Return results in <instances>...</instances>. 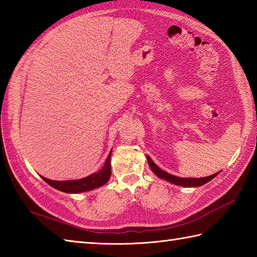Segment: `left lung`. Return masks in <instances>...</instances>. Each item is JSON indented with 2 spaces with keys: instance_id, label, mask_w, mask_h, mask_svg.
Returning a JSON list of instances; mask_svg holds the SVG:
<instances>
[{
  "instance_id": "left-lung-1",
  "label": "left lung",
  "mask_w": 257,
  "mask_h": 257,
  "mask_svg": "<svg viewBox=\"0 0 257 257\" xmlns=\"http://www.w3.org/2000/svg\"><path fill=\"white\" fill-rule=\"evenodd\" d=\"M147 160H148L149 166L151 168V170L155 172V174L157 177H159L161 179H165L167 181L171 182L173 184H177V185H181V187H200V185H203L206 182L211 181L213 178H215L219 172H216L214 174H212V176L209 177H205V178H179L176 176H172V174H169L168 172L161 170V169L158 167L156 163L151 160L150 157H147Z\"/></svg>"
}]
</instances>
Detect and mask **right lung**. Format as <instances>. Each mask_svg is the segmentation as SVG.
Wrapping results in <instances>:
<instances>
[{"label":"right lung","instance_id":"1","mask_svg":"<svg viewBox=\"0 0 257 257\" xmlns=\"http://www.w3.org/2000/svg\"><path fill=\"white\" fill-rule=\"evenodd\" d=\"M110 157H111V151L110 154L108 155L107 160L105 162V166L101 169L99 172L92 173L90 176L86 177L84 179L79 180H72V181H55V180H50L44 177H42L43 180L46 183H48L51 187L55 188L59 191H63V192L66 193H79V192H85V191H89L92 189L99 188L101 185L107 183V181L110 178Z\"/></svg>","mask_w":257,"mask_h":257}]
</instances>
